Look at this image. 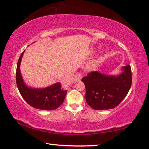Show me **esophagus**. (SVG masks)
Returning <instances> with one entry per match:
<instances>
[{
  "label": "esophagus",
  "instance_id": "1",
  "mask_svg": "<svg viewBox=\"0 0 149 149\" xmlns=\"http://www.w3.org/2000/svg\"><path fill=\"white\" fill-rule=\"evenodd\" d=\"M81 77H82V74H81V72H77L74 75V81L75 82L78 81H79L81 79Z\"/></svg>",
  "mask_w": 149,
  "mask_h": 149
}]
</instances>
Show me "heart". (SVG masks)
<instances>
[{"instance_id": "1", "label": "heart", "mask_w": 149, "mask_h": 149, "mask_svg": "<svg viewBox=\"0 0 149 149\" xmlns=\"http://www.w3.org/2000/svg\"><path fill=\"white\" fill-rule=\"evenodd\" d=\"M94 66H95V63H94V62H93L92 63H91V65H90V68H94Z\"/></svg>"}]
</instances>
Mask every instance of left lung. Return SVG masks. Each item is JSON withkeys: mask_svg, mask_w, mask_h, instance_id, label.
<instances>
[{"mask_svg": "<svg viewBox=\"0 0 149 149\" xmlns=\"http://www.w3.org/2000/svg\"><path fill=\"white\" fill-rule=\"evenodd\" d=\"M122 70L123 72L118 75L93 72L82 78L86 90V102L93 109L114 108L126 96L132 84L131 68L127 65Z\"/></svg>", "mask_w": 149, "mask_h": 149, "instance_id": "left-lung-1", "label": "left lung"}]
</instances>
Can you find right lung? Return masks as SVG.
<instances>
[{
  "label": "right lung",
  "instance_id": "right-lung-1",
  "mask_svg": "<svg viewBox=\"0 0 149 149\" xmlns=\"http://www.w3.org/2000/svg\"><path fill=\"white\" fill-rule=\"evenodd\" d=\"M25 51L21 53L17 66L16 81L18 89L23 98L32 107L39 110H53L61 105L68 90L66 86L57 82L44 88L28 87L23 81L20 70V65Z\"/></svg>",
  "mask_w": 149,
  "mask_h": 149
}]
</instances>
